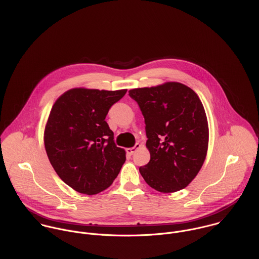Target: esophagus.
Returning a JSON list of instances; mask_svg holds the SVG:
<instances>
[{"label":"esophagus","mask_w":259,"mask_h":259,"mask_svg":"<svg viewBox=\"0 0 259 259\" xmlns=\"http://www.w3.org/2000/svg\"><path fill=\"white\" fill-rule=\"evenodd\" d=\"M141 147H142V146H141L140 144H137L134 148H126V153H127L128 155H133L139 148H141Z\"/></svg>","instance_id":"esophagus-1"}]
</instances>
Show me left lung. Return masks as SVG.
Here are the masks:
<instances>
[{
  "mask_svg": "<svg viewBox=\"0 0 259 259\" xmlns=\"http://www.w3.org/2000/svg\"><path fill=\"white\" fill-rule=\"evenodd\" d=\"M145 116L150 160L140 172L162 193L179 191L200 170L208 148V122L193 90L178 81L128 91Z\"/></svg>",
  "mask_w": 259,
  "mask_h": 259,
  "instance_id": "8db88e82",
  "label": "left lung"
}]
</instances>
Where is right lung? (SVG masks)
Returning <instances> with one entry per match:
<instances>
[{
	"mask_svg": "<svg viewBox=\"0 0 259 259\" xmlns=\"http://www.w3.org/2000/svg\"><path fill=\"white\" fill-rule=\"evenodd\" d=\"M126 90L74 88L65 92L50 111L44 144L60 179L75 191L97 194L107 189L125 161V150L113 143L105 120Z\"/></svg>",
	"mask_w": 259,
	"mask_h": 259,
	"instance_id": "1",
	"label": "right lung"
}]
</instances>
